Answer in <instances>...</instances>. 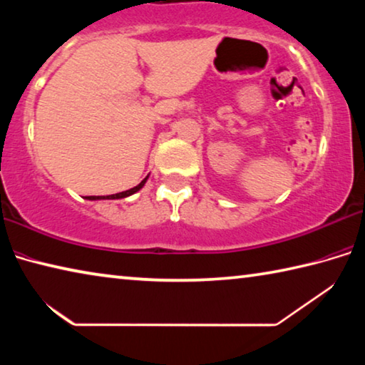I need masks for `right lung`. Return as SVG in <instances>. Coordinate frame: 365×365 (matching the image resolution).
<instances>
[{
  "instance_id": "add662e5",
  "label": "right lung",
  "mask_w": 365,
  "mask_h": 365,
  "mask_svg": "<svg viewBox=\"0 0 365 365\" xmlns=\"http://www.w3.org/2000/svg\"><path fill=\"white\" fill-rule=\"evenodd\" d=\"M146 178H145V180H141V183L137 185V187H133V188L127 190V191H122V193H115V195H109V196H88L86 200H120V197H127V196H130L133 193H137L140 188H143Z\"/></svg>"
}]
</instances>
